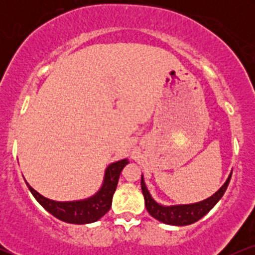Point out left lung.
<instances>
[{"label": "left lung", "mask_w": 255, "mask_h": 255, "mask_svg": "<svg viewBox=\"0 0 255 255\" xmlns=\"http://www.w3.org/2000/svg\"><path fill=\"white\" fill-rule=\"evenodd\" d=\"M231 174H233V170L228 176L227 181L223 183V186L210 198L198 201V203L180 205H162L154 200L150 191H148L147 186H146L144 175H141V189L145 199L146 210L152 217L164 224L184 227V225L195 223L199 219L203 218L207 212H210V210L221 200V198L223 197L225 191H227L228 184L230 182Z\"/></svg>", "instance_id": "obj_1"}]
</instances>
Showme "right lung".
<instances>
[{
	"instance_id": "right-lung-1",
	"label": "right lung",
	"mask_w": 255,
	"mask_h": 255,
	"mask_svg": "<svg viewBox=\"0 0 255 255\" xmlns=\"http://www.w3.org/2000/svg\"><path fill=\"white\" fill-rule=\"evenodd\" d=\"M128 163H129L128 158L110 163L104 171L101 188L91 197L80 200L57 201L45 198L36 189L32 188L31 184L25 178L24 180L34 199L54 217L71 224H90L97 222L110 210L120 174Z\"/></svg>"
}]
</instances>
